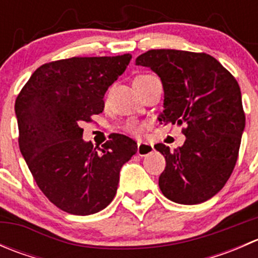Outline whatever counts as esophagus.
Returning a JSON list of instances; mask_svg holds the SVG:
<instances>
[{
    "label": "esophagus",
    "instance_id": "34e87169",
    "mask_svg": "<svg viewBox=\"0 0 258 258\" xmlns=\"http://www.w3.org/2000/svg\"><path fill=\"white\" fill-rule=\"evenodd\" d=\"M153 152V146L147 144V142H139L137 144V155L141 156V157H145L148 153Z\"/></svg>",
    "mask_w": 258,
    "mask_h": 258
}]
</instances>
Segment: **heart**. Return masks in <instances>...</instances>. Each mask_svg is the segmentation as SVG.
<instances>
[{
	"instance_id": "heart-1",
	"label": "heart",
	"mask_w": 258,
	"mask_h": 258,
	"mask_svg": "<svg viewBox=\"0 0 258 258\" xmlns=\"http://www.w3.org/2000/svg\"><path fill=\"white\" fill-rule=\"evenodd\" d=\"M147 77H151L150 75H142V76H139L136 80H144V79H147ZM127 130H128L131 134L136 135V136H140V135H142L145 132L146 130V126L145 124H137V123H131L128 127H127Z\"/></svg>"
}]
</instances>
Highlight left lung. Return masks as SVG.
<instances>
[{
  "label": "left lung",
  "instance_id": "8db88e82",
  "mask_svg": "<svg viewBox=\"0 0 258 258\" xmlns=\"http://www.w3.org/2000/svg\"><path fill=\"white\" fill-rule=\"evenodd\" d=\"M136 64L150 67L162 81L165 110L158 121L186 124V141L177 150L155 145L166 158L158 186L176 204H202L221 191L237 161L246 123L240 86L204 52L150 49Z\"/></svg>",
  "mask_w": 258,
  "mask_h": 258
}]
</instances>
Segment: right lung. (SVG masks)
<instances>
[{
    "label": "right lung",
    "mask_w": 258,
    "mask_h": 258,
    "mask_svg": "<svg viewBox=\"0 0 258 258\" xmlns=\"http://www.w3.org/2000/svg\"><path fill=\"white\" fill-rule=\"evenodd\" d=\"M130 53L72 57L38 67L15 102L20 151L46 197L59 210L87 216L116 195L121 167L137 144L114 134L100 151L83 141L82 122L105 107L106 91L128 66Z\"/></svg>",
    "instance_id": "right-lung-1"
}]
</instances>
